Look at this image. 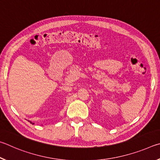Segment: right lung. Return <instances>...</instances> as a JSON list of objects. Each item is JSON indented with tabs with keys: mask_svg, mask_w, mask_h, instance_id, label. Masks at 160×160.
<instances>
[{
	"mask_svg": "<svg viewBox=\"0 0 160 160\" xmlns=\"http://www.w3.org/2000/svg\"><path fill=\"white\" fill-rule=\"evenodd\" d=\"M29 122H30V121H29ZM30 123H31V124H33V123H32V122H30Z\"/></svg>",
	"mask_w": 160,
	"mask_h": 160,
	"instance_id": "add662e5",
	"label": "right lung"
}]
</instances>
